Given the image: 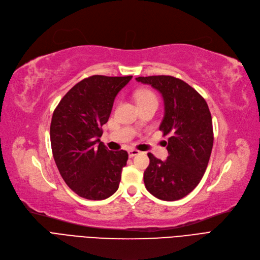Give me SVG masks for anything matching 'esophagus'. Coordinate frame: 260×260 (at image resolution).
<instances>
[{"mask_svg":"<svg viewBox=\"0 0 260 260\" xmlns=\"http://www.w3.org/2000/svg\"><path fill=\"white\" fill-rule=\"evenodd\" d=\"M128 153H129V156H130V157H133V156H135V155L140 154V151L137 150V149H130V150L128 151Z\"/></svg>","mask_w":260,"mask_h":260,"instance_id":"obj_1","label":"esophagus"}]
</instances>
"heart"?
<instances>
[{"label": "heart", "instance_id": "1", "mask_svg": "<svg viewBox=\"0 0 260 260\" xmlns=\"http://www.w3.org/2000/svg\"><path fill=\"white\" fill-rule=\"evenodd\" d=\"M152 98H155V95L151 92V91H148V90H143L137 93V100L138 103L144 102V101H148V100H152Z\"/></svg>", "mask_w": 260, "mask_h": 260}]
</instances>
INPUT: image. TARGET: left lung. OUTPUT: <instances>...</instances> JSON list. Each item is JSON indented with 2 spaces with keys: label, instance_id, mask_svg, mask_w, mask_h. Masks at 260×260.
<instances>
[{
  "label": "left lung",
  "instance_id": "left-lung-1",
  "mask_svg": "<svg viewBox=\"0 0 260 260\" xmlns=\"http://www.w3.org/2000/svg\"><path fill=\"white\" fill-rule=\"evenodd\" d=\"M135 79L162 94L165 112L159 130L164 137L169 135L167 159L148 153L150 163L144 172L145 186L157 199L180 200L199 184L211 157V112L204 98L179 78L159 75Z\"/></svg>",
  "mask_w": 260,
  "mask_h": 260
}]
</instances>
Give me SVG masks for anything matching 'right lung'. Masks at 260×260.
Masks as SVG:
<instances>
[{
    "instance_id": "right-lung-1",
    "label": "right lung",
    "mask_w": 260,
    "mask_h": 260,
    "mask_svg": "<svg viewBox=\"0 0 260 260\" xmlns=\"http://www.w3.org/2000/svg\"><path fill=\"white\" fill-rule=\"evenodd\" d=\"M131 78H84L53 113L49 133L55 163L68 186L84 199L104 200L118 189L128 152L109 150L100 138L116 95Z\"/></svg>"
}]
</instances>
